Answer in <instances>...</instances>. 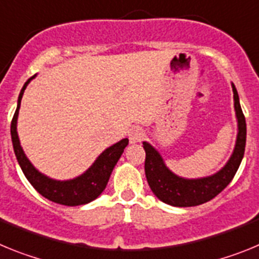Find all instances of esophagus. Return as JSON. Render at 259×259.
<instances>
[{"instance_id":"34e87169","label":"esophagus","mask_w":259,"mask_h":259,"mask_svg":"<svg viewBox=\"0 0 259 259\" xmlns=\"http://www.w3.org/2000/svg\"><path fill=\"white\" fill-rule=\"evenodd\" d=\"M144 137H145V132H144L143 128L140 127H134L132 130H130V132H128V139H130V143L131 144L140 143Z\"/></svg>"}]
</instances>
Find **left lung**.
Listing matches in <instances>:
<instances>
[{"label": "left lung", "mask_w": 259, "mask_h": 259, "mask_svg": "<svg viewBox=\"0 0 259 259\" xmlns=\"http://www.w3.org/2000/svg\"><path fill=\"white\" fill-rule=\"evenodd\" d=\"M232 91L237 118L236 144L227 163L214 175L198 178V179H185L182 176H178L166 166L163 158L155 148H153L146 141L143 143L146 153V180L153 193L162 202L178 207L197 206L218 196L233 179L245 152L246 123L245 116L242 114L241 106H240L239 95L233 84Z\"/></svg>", "instance_id": "left-lung-1"}]
</instances>
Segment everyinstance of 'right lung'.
I'll list each match as a JSON object with an SVG mask.
<instances>
[{
  "label": "right lung",
  "mask_w": 259,
  "mask_h": 259,
  "mask_svg": "<svg viewBox=\"0 0 259 259\" xmlns=\"http://www.w3.org/2000/svg\"><path fill=\"white\" fill-rule=\"evenodd\" d=\"M35 76L36 75L29 77L23 85L19 97H18L17 110H15V114H14L13 120H11V140H13L14 153H15V157L18 159V163H19L23 174L26 175L27 180L31 183L32 187L45 198L56 203L66 205V206L85 205V203L96 200L106 188L107 182H109L110 175L113 172L116 162L119 161L120 155L124 152V148L128 145V139H123L119 143L105 149L85 172L81 174L77 178H74V179L54 180L52 178H48L44 174H41L29 162L27 155L23 152L17 131L18 114H19L23 93H24V89L27 88L29 81Z\"/></svg>",
  "instance_id": "1"
}]
</instances>
